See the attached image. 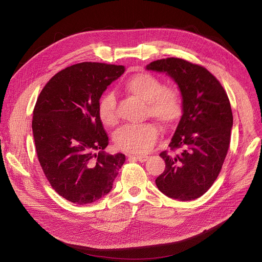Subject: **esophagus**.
Instances as JSON below:
<instances>
[{"instance_id":"1","label":"esophagus","mask_w":262,"mask_h":262,"mask_svg":"<svg viewBox=\"0 0 262 262\" xmlns=\"http://www.w3.org/2000/svg\"><path fill=\"white\" fill-rule=\"evenodd\" d=\"M128 158H136L137 160H139L140 162H144L148 159V156L145 155H132V154H127Z\"/></svg>"}]
</instances>
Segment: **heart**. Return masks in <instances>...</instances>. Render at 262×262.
<instances>
[{
    "mask_svg": "<svg viewBox=\"0 0 262 262\" xmlns=\"http://www.w3.org/2000/svg\"><path fill=\"white\" fill-rule=\"evenodd\" d=\"M124 89L134 98L146 103L145 114L156 120L164 128H170L180 121L183 115V95L180 88L163 86L155 75L141 72L129 77ZM99 117L106 126H115L119 116L117 101L113 92L105 93L99 103ZM159 130L152 123L141 125H126L120 128L114 141L118 149L133 154H145L154 146Z\"/></svg>",
    "mask_w": 262,
    "mask_h": 262,
    "instance_id": "b5f03b06",
    "label": "heart"
}]
</instances>
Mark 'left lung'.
<instances>
[{
	"label": "left lung",
	"mask_w": 262,
	"mask_h": 262,
	"mask_svg": "<svg viewBox=\"0 0 262 262\" xmlns=\"http://www.w3.org/2000/svg\"><path fill=\"white\" fill-rule=\"evenodd\" d=\"M146 69L171 76L184 106L169 144L178 154L160 153L166 169L156 178V186L171 199L195 200L212 186L227 155L232 127L227 93L207 69L182 58L155 60Z\"/></svg>",
	"instance_id": "8db88e82"
}]
</instances>
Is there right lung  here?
Masks as SVG:
<instances>
[{"label": "right lung", "instance_id": "add662e5", "mask_svg": "<svg viewBox=\"0 0 262 262\" xmlns=\"http://www.w3.org/2000/svg\"><path fill=\"white\" fill-rule=\"evenodd\" d=\"M124 66L80 62L55 74L41 90L32 122L40 166L52 188L77 205L113 189L125 155H108V136L99 117L103 92Z\"/></svg>", "mask_w": 262, "mask_h": 262}]
</instances>
